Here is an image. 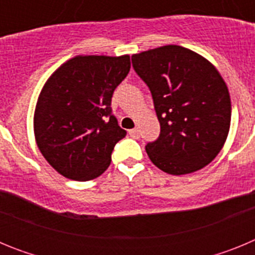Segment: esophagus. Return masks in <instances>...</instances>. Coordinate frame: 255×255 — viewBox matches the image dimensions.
<instances>
[{
    "instance_id": "34e87169",
    "label": "esophagus",
    "mask_w": 255,
    "mask_h": 255,
    "mask_svg": "<svg viewBox=\"0 0 255 255\" xmlns=\"http://www.w3.org/2000/svg\"><path fill=\"white\" fill-rule=\"evenodd\" d=\"M129 135H130V136H131V138L138 139V138H139V130H138V129H131V130H129Z\"/></svg>"
}]
</instances>
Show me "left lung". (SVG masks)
Returning <instances> with one entry per match:
<instances>
[{
	"mask_svg": "<svg viewBox=\"0 0 255 255\" xmlns=\"http://www.w3.org/2000/svg\"><path fill=\"white\" fill-rule=\"evenodd\" d=\"M132 67L152 93L161 132L145 145L164 172L185 175L211 163L224 147L231 123L227 85L203 56L181 46L131 56Z\"/></svg>",
	"mask_w": 255,
	"mask_h": 255,
	"instance_id": "1",
	"label": "left lung"
}]
</instances>
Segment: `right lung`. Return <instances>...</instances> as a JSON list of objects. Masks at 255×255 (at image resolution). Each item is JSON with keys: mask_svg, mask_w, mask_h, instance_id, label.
I'll return each instance as SVG.
<instances>
[{"mask_svg": "<svg viewBox=\"0 0 255 255\" xmlns=\"http://www.w3.org/2000/svg\"><path fill=\"white\" fill-rule=\"evenodd\" d=\"M129 71V55L75 56L43 85L34 112L35 141L62 176L88 181L108 168L115 145L126 135L112 115V94Z\"/></svg>", "mask_w": 255, "mask_h": 255, "instance_id": "add662e5", "label": "right lung"}]
</instances>
